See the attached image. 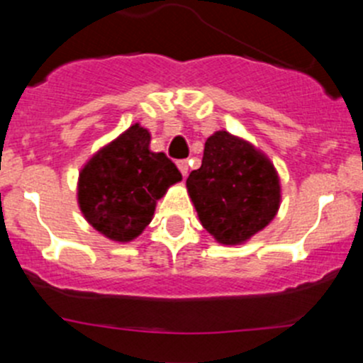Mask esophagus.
<instances>
[{"mask_svg":"<svg viewBox=\"0 0 363 363\" xmlns=\"http://www.w3.org/2000/svg\"><path fill=\"white\" fill-rule=\"evenodd\" d=\"M177 167H179V170H181V174L186 177V175H188V170H189L188 160H179L177 161Z\"/></svg>","mask_w":363,"mask_h":363,"instance_id":"obj_1","label":"esophagus"}]
</instances>
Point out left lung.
Instances as JSON below:
<instances>
[{
	"instance_id": "1",
	"label": "left lung",
	"mask_w": 363,
	"mask_h": 363,
	"mask_svg": "<svg viewBox=\"0 0 363 363\" xmlns=\"http://www.w3.org/2000/svg\"><path fill=\"white\" fill-rule=\"evenodd\" d=\"M186 186L202 226L225 246L250 240L279 211L281 184L272 161L225 130L207 138L202 167L189 174Z\"/></svg>"
}]
</instances>
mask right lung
<instances>
[{"label":"right lung","instance_id":"add662e5","mask_svg":"<svg viewBox=\"0 0 363 363\" xmlns=\"http://www.w3.org/2000/svg\"><path fill=\"white\" fill-rule=\"evenodd\" d=\"M151 133L135 123L101 147L79 174L77 199L86 221L116 242L137 239L156 202L182 179L164 152L149 149Z\"/></svg>","mask_w":363,"mask_h":363}]
</instances>
